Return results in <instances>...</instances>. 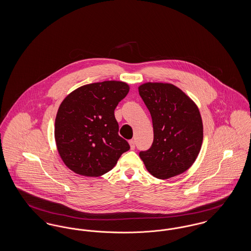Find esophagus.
I'll list each match as a JSON object with an SVG mask.
<instances>
[{"instance_id": "obj_1", "label": "esophagus", "mask_w": 251, "mask_h": 251, "mask_svg": "<svg viewBox=\"0 0 251 251\" xmlns=\"http://www.w3.org/2000/svg\"><path fill=\"white\" fill-rule=\"evenodd\" d=\"M129 144H130V147H131V150H134L135 149V143H134V140H130L129 141Z\"/></svg>"}]
</instances>
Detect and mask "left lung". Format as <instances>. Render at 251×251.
<instances>
[{"label":"left lung","mask_w":251,"mask_h":251,"mask_svg":"<svg viewBox=\"0 0 251 251\" xmlns=\"http://www.w3.org/2000/svg\"><path fill=\"white\" fill-rule=\"evenodd\" d=\"M139 95L153 125V143L139 153L147 170L157 179L185 172L199 155L203 124L199 107L179 87L167 83H145Z\"/></svg>","instance_id":"1"}]
</instances>
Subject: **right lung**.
Listing matches in <instances>:
<instances>
[{
	"instance_id": "1",
	"label": "right lung",
	"mask_w": 251,
	"mask_h": 251,
	"mask_svg": "<svg viewBox=\"0 0 251 251\" xmlns=\"http://www.w3.org/2000/svg\"><path fill=\"white\" fill-rule=\"evenodd\" d=\"M130 90L127 83L104 81L73 90L61 102L54 124L64 164L84 177L101 176L130 150L119 135L115 109Z\"/></svg>"
}]
</instances>
